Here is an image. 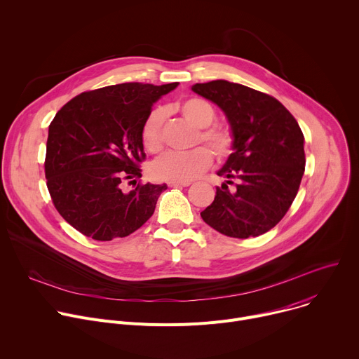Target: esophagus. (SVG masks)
I'll list each match as a JSON object with an SVG mask.
<instances>
[{
    "label": "esophagus",
    "mask_w": 359,
    "mask_h": 359,
    "mask_svg": "<svg viewBox=\"0 0 359 359\" xmlns=\"http://www.w3.org/2000/svg\"><path fill=\"white\" fill-rule=\"evenodd\" d=\"M170 187H187L190 186V182H183V183H169Z\"/></svg>",
    "instance_id": "obj_1"
}]
</instances>
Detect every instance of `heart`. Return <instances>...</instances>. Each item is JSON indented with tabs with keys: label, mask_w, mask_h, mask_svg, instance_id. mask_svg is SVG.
I'll return each instance as SVG.
<instances>
[{
	"label": "heart",
	"mask_w": 359,
	"mask_h": 359,
	"mask_svg": "<svg viewBox=\"0 0 359 359\" xmlns=\"http://www.w3.org/2000/svg\"><path fill=\"white\" fill-rule=\"evenodd\" d=\"M180 114L196 128L201 129L197 142L208 143L219 158H226L233 149V135L223 126H210L216 119V111L208 100L201 97H189L179 104ZM165 111L153 109L142 126V142L144 147L158 153L163 147ZM213 156L208 147H196L190 151H168L153 162L150 172L158 180L170 183L190 182L198 177L212 165Z\"/></svg>",
	"instance_id": "1"
}]
</instances>
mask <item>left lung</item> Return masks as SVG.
<instances>
[{
	"instance_id": "1",
	"label": "left lung",
	"mask_w": 359,
	"mask_h": 359,
	"mask_svg": "<svg viewBox=\"0 0 359 359\" xmlns=\"http://www.w3.org/2000/svg\"><path fill=\"white\" fill-rule=\"evenodd\" d=\"M191 90L212 100L226 115L233 153L217 172L227 180L200 216L219 233L248 238L271 230L288 212L305 168L304 135L276 97L217 79ZM236 178L234 191L226 186Z\"/></svg>"
}]
</instances>
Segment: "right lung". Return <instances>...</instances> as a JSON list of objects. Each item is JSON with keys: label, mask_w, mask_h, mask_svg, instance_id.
Returning <instances> with one entry per match:
<instances>
[{"label": "right lung", "mask_w": 359, "mask_h": 359, "mask_svg": "<svg viewBox=\"0 0 359 359\" xmlns=\"http://www.w3.org/2000/svg\"><path fill=\"white\" fill-rule=\"evenodd\" d=\"M179 83L128 82L83 92L58 111L48 129L45 177L54 206L79 233L99 241L126 237L155 212L163 184L142 177V126L161 96ZM130 182V183H132Z\"/></svg>", "instance_id": "obj_1"}]
</instances>
